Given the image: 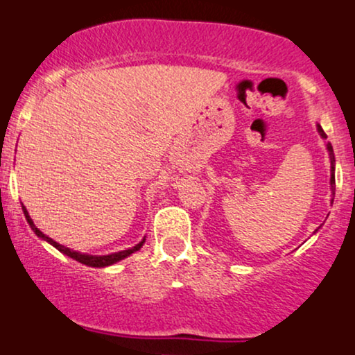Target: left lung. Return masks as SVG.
Wrapping results in <instances>:
<instances>
[{
  "instance_id": "left-lung-1",
  "label": "left lung",
  "mask_w": 355,
  "mask_h": 355,
  "mask_svg": "<svg viewBox=\"0 0 355 355\" xmlns=\"http://www.w3.org/2000/svg\"><path fill=\"white\" fill-rule=\"evenodd\" d=\"M317 132H319V135L324 138H327V135H325V132L324 130H322V126L317 123ZM325 148H327V152H329V158H331V191H332V200L331 202H334V195H336V157H334V150H332V145L329 144H325ZM320 229V227H319ZM319 229H315V232L319 230ZM315 232H313V234H315Z\"/></svg>"
}]
</instances>
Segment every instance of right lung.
<instances>
[{"instance_id":"add662e5","label":"right lung","mask_w":355,"mask_h":355,"mask_svg":"<svg viewBox=\"0 0 355 355\" xmlns=\"http://www.w3.org/2000/svg\"><path fill=\"white\" fill-rule=\"evenodd\" d=\"M23 214H24V217H26V222L30 223L31 230H33L35 234L38 235L40 239L44 240V242L50 243V245L55 247L56 250H60L61 254H64V255L71 257L73 260H76V262H80V263H85V266H88V267H108V266H113V263L120 262V260L126 259V257H130L132 254H135V252H137V250H140V248L144 247V243H145V239H144V240H141L140 243H137L135 247L126 248V250L115 252V254H108V255H89V254H81V252H76V250H73V248H68V247L61 245V243L55 242V240L48 237V235H44L43 232L40 230L38 227L35 225L33 220H31L30 214H28L26 207H24V205H23Z\"/></svg>"}]
</instances>
